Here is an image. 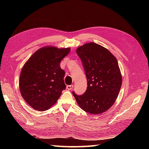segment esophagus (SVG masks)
<instances>
[{
  "label": "esophagus",
  "mask_w": 149,
  "mask_h": 149,
  "mask_svg": "<svg viewBox=\"0 0 149 149\" xmlns=\"http://www.w3.org/2000/svg\"><path fill=\"white\" fill-rule=\"evenodd\" d=\"M73 87H74L73 85H68V86H66V88H67V89L69 90H72L73 89Z\"/></svg>",
  "instance_id": "obj_1"
}]
</instances>
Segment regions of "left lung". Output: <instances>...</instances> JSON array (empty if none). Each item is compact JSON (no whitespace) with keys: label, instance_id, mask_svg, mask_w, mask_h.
<instances>
[{"label":"left lung","instance_id":"left-lung-1","mask_svg":"<svg viewBox=\"0 0 149 149\" xmlns=\"http://www.w3.org/2000/svg\"><path fill=\"white\" fill-rule=\"evenodd\" d=\"M76 52L83 63L88 86L82 95H73L85 111L92 115L105 112L115 103L122 86L117 59L109 50L93 42L79 47Z\"/></svg>","mask_w":149,"mask_h":149}]
</instances>
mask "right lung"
<instances>
[{"label":"right lung","instance_id":"obj_1","mask_svg":"<svg viewBox=\"0 0 149 149\" xmlns=\"http://www.w3.org/2000/svg\"><path fill=\"white\" fill-rule=\"evenodd\" d=\"M70 50V47H42L22 67L19 79L20 93L33 109L40 111L49 109L66 89L65 72L60 67V63Z\"/></svg>","mask_w":149,"mask_h":149}]
</instances>
